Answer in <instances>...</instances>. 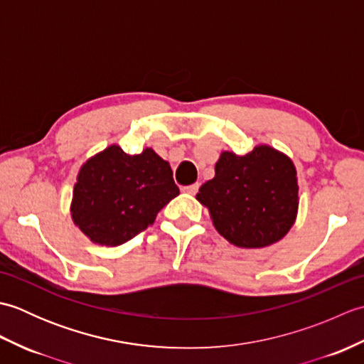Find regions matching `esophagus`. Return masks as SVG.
I'll use <instances>...</instances> for the list:
<instances>
[{
    "label": "esophagus",
    "mask_w": 364,
    "mask_h": 364,
    "mask_svg": "<svg viewBox=\"0 0 364 364\" xmlns=\"http://www.w3.org/2000/svg\"><path fill=\"white\" fill-rule=\"evenodd\" d=\"M198 186L200 184L196 183V184H191V186H184L181 191L184 192V194H189V196H196L197 191H198Z\"/></svg>",
    "instance_id": "esophagus-1"
}]
</instances>
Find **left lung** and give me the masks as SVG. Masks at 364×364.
<instances>
[{
    "instance_id": "8db88e82",
    "label": "left lung",
    "mask_w": 364,
    "mask_h": 364,
    "mask_svg": "<svg viewBox=\"0 0 364 364\" xmlns=\"http://www.w3.org/2000/svg\"><path fill=\"white\" fill-rule=\"evenodd\" d=\"M214 172L196 198L220 236L241 249H262L288 235L299 213L297 170L288 154L267 144L247 154L225 150Z\"/></svg>"
}]
</instances>
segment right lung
Instances as JSON below:
<instances>
[{"label": "right lung", "instance_id": "add662e5", "mask_svg": "<svg viewBox=\"0 0 364 364\" xmlns=\"http://www.w3.org/2000/svg\"><path fill=\"white\" fill-rule=\"evenodd\" d=\"M167 161L150 146L128 154L112 144L80 167L70 215L92 242L125 244L156 219L180 194Z\"/></svg>", "mask_w": 364, "mask_h": 364}]
</instances>
